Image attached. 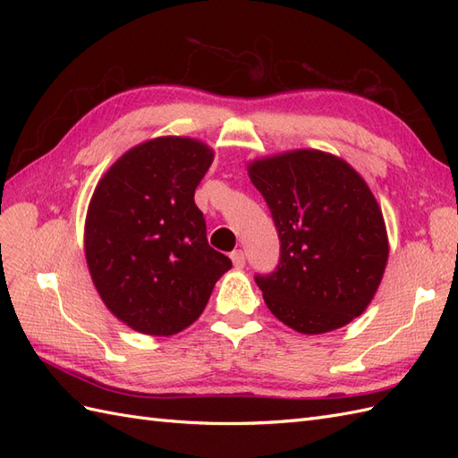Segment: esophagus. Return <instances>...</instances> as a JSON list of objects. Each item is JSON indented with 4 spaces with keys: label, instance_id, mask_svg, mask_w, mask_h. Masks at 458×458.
<instances>
[{
    "label": "esophagus",
    "instance_id": "34e87169",
    "mask_svg": "<svg viewBox=\"0 0 458 458\" xmlns=\"http://www.w3.org/2000/svg\"><path fill=\"white\" fill-rule=\"evenodd\" d=\"M231 261H233V266H234V267H237V269H242V267H244V263H246L244 252H242V250H234V252H231Z\"/></svg>",
    "mask_w": 458,
    "mask_h": 458
}]
</instances>
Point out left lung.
Here are the masks:
<instances>
[{
	"label": "left lung",
	"mask_w": 458,
	"mask_h": 458,
	"mask_svg": "<svg viewBox=\"0 0 458 458\" xmlns=\"http://www.w3.org/2000/svg\"><path fill=\"white\" fill-rule=\"evenodd\" d=\"M246 168L281 239L276 271L256 276L269 311L301 335L352 323L377 294L390 254L365 179L315 148L256 158Z\"/></svg>",
	"instance_id": "1"
}]
</instances>
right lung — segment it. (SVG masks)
<instances>
[{"label":"right lung","mask_w":458,"mask_h":458,"mask_svg":"<svg viewBox=\"0 0 458 458\" xmlns=\"http://www.w3.org/2000/svg\"><path fill=\"white\" fill-rule=\"evenodd\" d=\"M214 150L165 135L110 165L88 206L84 250L106 310L148 336H172L204 311L231 259L206 239L195 189Z\"/></svg>","instance_id":"obj_1"}]
</instances>
